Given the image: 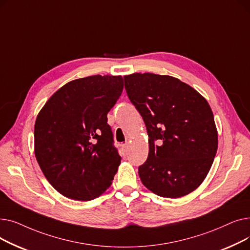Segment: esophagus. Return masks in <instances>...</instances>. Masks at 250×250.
Listing matches in <instances>:
<instances>
[{"instance_id":"esophagus-1","label":"esophagus","mask_w":250,"mask_h":250,"mask_svg":"<svg viewBox=\"0 0 250 250\" xmlns=\"http://www.w3.org/2000/svg\"><path fill=\"white\" fill-rule=\"evenodd\" d=\"M122 151H123L125 154L127 153V151H128V145H127V144H125V145L122 146Z\"/></svg>"}]
</instances>
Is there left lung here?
Segmentation results:
<instances>
[{"instance_id":"obj_1","label":"left lung","mask_w":250,"mask_h":250,"mask_svg":"<svg viewBox=\"0 0 250 250\" xmlns=\"http://www.w3.org/2000/svg\"><path fill=\"white\" fill-rule=\"evenodd\" d=\"M124 78L149 136L148 159L139 167L142 183L163 198L190 193L207 177L218 149L208 101L171 76L135 73Z\"/></svg>"}]
</instances>
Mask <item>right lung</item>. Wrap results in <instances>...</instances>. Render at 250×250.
<instances>
[{
    "mask_svg": "<svg viewBox=\"0 0 250 250\" xmlns=\"http://www.w3.org/2000/svg\"><path fill=\"white\" fill-rule=\"evenodd\" d=\"M122 76L95 75L61 87L39 111L34 153L45 178L75 201L98 198L121 164L107 113L122 95Z\"/></svg>",
    "mask_w": 250,
    "mask_h": 250,
    "instance_id": "right-lung-1",
    "label": "right lung"
}]
</instances>
